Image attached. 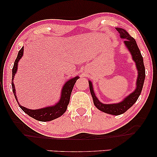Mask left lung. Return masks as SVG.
<instances>
[{
	"label": "left lung",
	"mask_w": 157,
	"mask_h": 157,
	"mask_svg": "<svg viewBox=\"0 0 157 157\" xmlns=\"http://www.w3.org/2000/svg\"><path fill=\"white\" fill-rule=\"evenodd\" d=\"M116 29L120 33L121 38L126 39L124 40V44H125L126 48H128V50L129 51V52L132 56V59L134 60L135 63H136L137 71H138V77H137L136 79V89L132 93H131L129 95L124 98V99L121 101V102L117 103V104H105L100 102L96 96L95 93L94 91L92 83L89 81V83L90 91H91V94L94 100V104L96 108L104 113L118 116L126 112L128 109L131 108L136 103L139 96H140L145 79V67L144 65L143 57L141 54L140 50H139L134 38L132 37L126 30L120 29V28H117Z\"/></svg>",
	"instance_id": "1"
}]
</instances>
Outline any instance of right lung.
I'll return each mask as SVG.
<instances>
[{
    "label": "right lung",
    "instance_id": "add662e5",
    "mask_svg": "<svg viewBox=\"0 0 157 157\" xmlns=\"http://www.w3.org/2000/svg\"><path fill=\"white\" fill-rule=\"evenodd\" d=\"M23 55V47L21 48L20 51H18V56L16 61L14 62L13 67L12 69V89L13 92L15 96V98L18 102V104L20 106V108L24 111L25 113H27L28 115L30 117L33 118L36 120L40 121H52V120L57 119L63 114L65 113V111L67 109V106L68 104H69L70 97H71V94L74 88V86L76 83L79 77L76 76L74 78H71L70 80H68L67 82L65 83V84L63 85V89L61 91V98H60L59 101L56 103L55 105L48 107H45V108L39 109H35V110H32V109H29L25 107H23L19 104L18 100H17V96L16 94V89H15V86L13 84V78L15 76V74H16L17 69H18V61H20V59L22 58Z\"/></svg>",
    "mask_w": 157,
    "mask_h": 157
}]
</instances>
